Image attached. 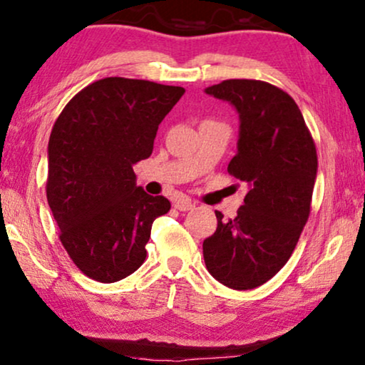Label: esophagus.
<instances>
[{
  "mask_svg": "<svg viewBox=\"0 0 365 365\" xmlns=\"http://www.w3.org/2000/svg\"><path fill=\"white\" fill-rule=\"evenodd\" d=\"M177 210H180V212H188V210H193L195 208V203L192 202V200L188 198H178L175 205H173Z\"/></svg>",
  "mask_w": 365,
  "mask_h": 365,
  "instance_id": "1",
  "label": "esophagus"
}]
</instances>
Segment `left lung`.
<instances>
[{
	"label": "left lung",
	"mask_w": 365,
	"mask_h": 365,
	"mask_svg": "<svg viewBox=\"0 0 365 365\" xmlns=\"http://www.w3.org/2000/svg\"><path fill=\"white\" fill-rule=\"evenodd\" d=\"M207 94L240 114L238 153L228 173L248 185L235 218L203 241L210 274L232 289H255L287 263L309 218L317 172L314 138L294 99L256 79H228Z\"/></svg>",
	"instance_id": "1"
}]
</instances>
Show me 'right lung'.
Instances as JSON below:
<instances>
[{
    "instance_id": "obj_1",
    "label": "right lung",
    "mask_w": 365,
    "mask_h": 365,
    "mask_svg": "<svg viewBox=\"0 0 365 365\" xmlns=\"http://www.w3.org/2000/svg\"><path fill=\"white\" fill-rule=\"evenodd\" d=\"M183 87L106 78L79 91L53 125L46 197L59 240L78 268L99 283L127 278L145 261L153 220L170 202L135 185L158 124Z\"/></svg>"
}]
</instances>
